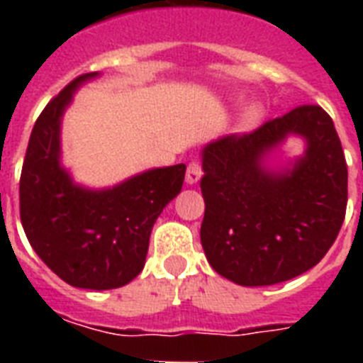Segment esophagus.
Listing matches in <instances>:
<instances>
[{"instance_id": "obj_1", "label": "esophagus", "mask_w": 363, "mask_h": 363, "mask_svg": "<svg viewBox=\"0 0 363 363\" xmlns=\"http://www.w3.org/2000/svg\"><path fill=\"white\" fill-rule=\"evenodd\" d=\"M201 179V165H199V162H190L186 167V182L188 184H196V182Z\"/></svg>"}]
</instances>
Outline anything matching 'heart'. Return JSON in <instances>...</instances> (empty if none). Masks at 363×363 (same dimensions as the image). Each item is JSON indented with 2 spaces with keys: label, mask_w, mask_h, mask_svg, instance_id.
<instances>
[{
  "label": "heart",
  "mask_w": 363,
  "mask_h": 363,
  "mask_svg": "<svg viewBox=\"0 0 363 363\" xmlns=\"http://www.w3.org/2000/svg\"><path fill=\"white\" fill-rule=\"evenodd\" d=\"M259 118V109L258 107H247V109L242 111L241 116H239V128L241 130H248V128H252Z\"/></svg>",
  "instance_id": "obj_1"
}]
</instances>
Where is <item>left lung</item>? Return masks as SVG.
Masks as SVG:
<instances>
[{"label": "left lung", "instance_id": "left-lung-1", "mask_svg": "<svg viewBox=\"0 0 363 363\" xmlns=\"http://www.w3.org/2000/svg\"><path fill=\"white\" fill-rule=\"evenodd\" d=\"M288 135L304 137V156L271 172L264 158ZM201 167V245L211 267L235 284L269 286L301 275L326 256L343 226L347 162L333 121L318 105L211 141Z\"/></svg>", "mask_w": 363, "mask_h": 363}]
</instances>
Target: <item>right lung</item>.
<instances>
[{
	"label": "right lung",
	"instance_id": "add662e5",
	"mask_svg": "<svg viewBox=\"0 0 363 363\" xmlns=\"http://www.w3.org/2000/svg\"><path fill=\"white\" fill-rule=\"evenodd\" d=\"M84 73L48 101L31 130L20 175V220L37 256L71 286L111 290L145 267L148 239L164 207L181 192L186 165L156 167L113 188L75 184L60 164V125Z\"/></svg>",
	"mask_w": 363,
	"mask_h": 363
}]
</instances>
